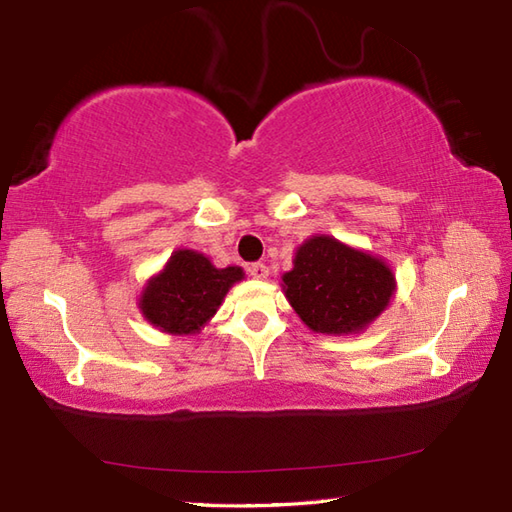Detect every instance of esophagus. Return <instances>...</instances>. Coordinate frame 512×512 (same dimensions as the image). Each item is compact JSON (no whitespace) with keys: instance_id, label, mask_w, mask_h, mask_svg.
Here are the masks:
<instances>
[{"instance_id":"obj_1","label":"esophagus","mask_w":512,"mask_h":512,"mask_svg":"<svg viewBox=\"0 0 512 512\" xmlns=\"http://www.w3.org/2000/svg\"><path fill=\"white\" fill-rule=\"evenodd\" d=\"M247 272L252 274L254 278H260V281H263V278L269 276V269H267L265 263H252V265L247 267Z\"/></svg>"}]
</instances>
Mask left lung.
<instances>
[{"instance_id": "8db88e82", "label": "left lung", "mask_w": 512, "mask_h": 512, "mask_svg": "<svg viewBox=\"0 0 512 512\" xmlns=\"http://www.w3.org/2000/svg\"><path fill=\"white\" fill-rule=\"evenodd\" d=\"M397 289L392 269L361 249L318 234L296 249L283 292L314 332L356 334L368 327Z\"/></svg>"}]
</instances>
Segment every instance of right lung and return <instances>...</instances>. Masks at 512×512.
Listing matches in <instances>:
<instances>
[{
	"mask_svg": "<svg viewBox=\"0 0 512 512\" xmlns=\"http://www.w3.org/2000/svg\"><path fill=\"white\" fill-rule=\"evenodd\" d=\"M243 278L240 267L218 269L205 254L178 249L162 272L144 285L140 312L167 334H196L218 312L229 287Z\"/></svg>",
	"mask_w": 512,
	"mask_h": 512,
	"instance_id": "1",
	"label": "right lung"
}]
</instances>
